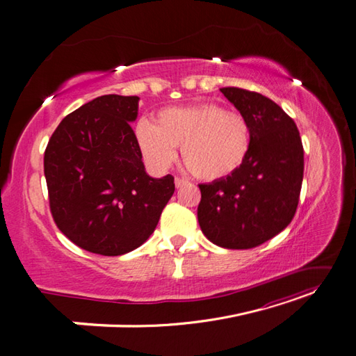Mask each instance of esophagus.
Masks as SVG:
<instances>
[{"mask_svg": "<svg viewBox=\"0 0 356 356\" xmlns=\"http://www.w3.org/2000/svg\"><path fill=\"white\" fill-rule=\"evenodd\" d=\"M187 184V181L186 179H182V178H175V186H177V188H181L182 186H186Z\"/></svg>", "mask_w": 356, "mask_h": 356, "instance_id": "34e87169", "label": "esophagus"}]
</instances>
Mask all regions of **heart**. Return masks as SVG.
<instances>
[{
	"label": "heart",
	"mask_w": 356,
	"mask_h": 356,
	"mask_svg": "<svg viewBox=\"0 0 356 356\" xmlns=\"http://www.w3.org/2000/svg\"><path fill=\"white\" fill-rule=\"evenodd\" d=\"M136 145L147 163L163 170L181 145V157L195 177L217 181L238 172L250 154L252 135L248 118L203 102L160 110L156 122L139 120Z\"/></svg>",
	"instance_id": "heart-1"
}]
</instances>
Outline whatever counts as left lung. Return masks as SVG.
Returning <instances> with one entry per match:
<instances>
[{
    "mask_svg": "<svg viewBox=\"0 0 356 356\" xmlns=\"http://www.w3.org/2000/svg\"><path fill=\"white\" fill-rule=\"evenodd\" d=\"M251 124L252 144L233 175L200 184L199 225L227 250H250L281 233L294 218L305 170L300 132L281 106L239 88L220 89Z\"/></svg>",
    "mask_w": 356,
    "mask_h": 356,
    "instance_id": "left-lung-1",
    "label": "left lung"
}]
</instances>
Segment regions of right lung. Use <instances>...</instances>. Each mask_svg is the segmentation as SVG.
<instances>
[{"label":"right lung","instance_id":"right-lung-1","mask_svg":"<svg viewBox=\"0 0 356 356\" xmlns=\"http://www.w3.org/2000/svg\"><path fill=\"white\" fill-rule=\"evenodd\" d=\"M138 96L104 95L68 114L44 153L50 211L83 250L123 255L141 246L175 191L174 177L145 172L131 123Z\"/></svg>","mask_w":356,"mask_h":356}]
</instances>
